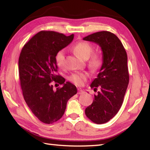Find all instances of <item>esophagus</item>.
<instances>
[{
  "label": "esophagus",
  "instance_id": "34e87169",
  "mask_svg": "<svg viewBox=\"0 0 150 150\" xmlns=\"http://www.w3.org/2000/svg\"><path fill=\"white\" fill-rule=\"evenodd\" d=\"M77 93L79 94V95H81V94L84 93V91L81 89V88H78V92H77Z\"/></svg>",
  "mask_w": 150,
  "mask_h": 150
}]
</instances>
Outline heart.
<instances>
[{"label":"heart","instance_id":"heart-1","mask_svg":"<svg viewBox=\"0 0 150 150\" xmlns=\"http://www.w3.org/2000/svg\"><path fill=\"white\" fill-rule=\"evenodd\" d=\"M73 52L77 56L83 59H87L91 56L93 52V47L86 42L77 43L73 48ZM65 52L63 50H60L57 52L55 56V62L59 67L64 66ZM103 59L100 54H93L88 62V65L91 69L97 71L102 67ZM88 75L86 73H73L69 77V80L76 85L82 86L87 80Z\"/></svg>","mask_w":150,"mask_h":150}]
</instances>
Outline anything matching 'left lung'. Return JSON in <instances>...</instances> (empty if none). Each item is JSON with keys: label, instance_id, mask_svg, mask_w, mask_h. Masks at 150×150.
Returning a JSON list of instances; mask_svg holds the SVG:
<instances>
[{"label": "left lung", "instance_id": "obj_1", "mask_svg": "<svg viewBox=\"0 0 150 150\" xmlns=\"http://www.w3.org/2000/svg\"><path fill=\"white\" fill-rule=\"evenodd\" d=\"M83 40L98 44L103 52V65L91 84L94 91H98L85 115L93 122L104 124L118 113L123 103L129 83L128 57L120 40L110 32L94 33Z\"/></svg>", "mask_w": 150, "mask_h": 150}]
</instances>
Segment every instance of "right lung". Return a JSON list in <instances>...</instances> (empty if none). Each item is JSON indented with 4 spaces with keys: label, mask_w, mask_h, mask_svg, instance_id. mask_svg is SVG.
Wrapping results in <instances>:
<instances>
[{
    "label": "right lung",
    "mask_w": 150,
    "mask_h": 150,
    "mask_svg": "<svg viewBox=\"0 0 150 150\" xmlns=\"http://www.w3.org/2000/svg\"><path fill=\"white\" fill-rule=\"evenodd\" d=\"M73 38V34L66 36L54 31H41L24 45L20 54L19 77L24 100L35 116L44 123L59 120L68 100L77 92L74 85L55 74L56 54ZM52 81L62 87L54 91Z\"/></svg>",
    "instance_id": "add662e5"
}]
</instances>
